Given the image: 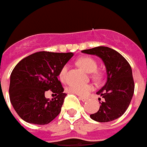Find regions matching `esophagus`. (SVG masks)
Returning a JSON list of instances; mask_svg holds the SVG:
<instances>
[{"label": "esophagus", "mask_w": 147, "mask_h": 147, "mask_svg": "<svg viewBox=\"0 0 147 147\" xmlns=\"http://www.w3.org/2000/svg\"><path fill=\"white\" fill-rule=\"evenodd\" d=\"M80 99L82 102H86V101L88 100V98H83V97H80Z\"/></svg>", "instance_id": "obj_1"}]
</instances>
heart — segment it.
Wrapping results in <instances>:
<instances>
[{"label":"heart","mask_w":147,"mask_h":147,"mask_svg":"<svg viewBox=\"0 0 147 147\" xmlns=\"http://www.w3.org/2000/svg\"><path fill=\"white\" fill-rule=\"evenodd\" d=\"M77 65L87 73H91V77L94 80H99L101 77V74L96 70L97 69V63L93 58L90 57H82L77 60ZM68 66L64 65L61 69L59 73L60 79L62 81L65 80L67 74ZM94 86L91 83H85V84H75L71 85L67 89L68 92L70 93L75 94L77 96L85 97L89 95L91 91H92Z\"/></svg>","instance_id":"obj_1"}]
</instances>
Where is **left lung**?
I'll return each instance as SVG.
<instances>
[{
    "mask_svg": "<svg viewBox=\"0 0 147 147\" xmlns=\"http://www.w3.org/2000/svg\"><path fill=\"white\" fill-rule=\"evenodd\" d=\"M82 52L99 57L106 68V83L96 92L104 100L99 102L98 111L90 115V118L98 122L115 120L126 111L134 92L131 65L120 53L109 47H96Z\"/></svg>",
    "mask_w": 147,
    "mask_h": 147,
    "instance_id": "1",
    "label": "left lung"
}]
</instances>
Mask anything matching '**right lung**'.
Returning <instances> with one entry per match:
<instances>
[{"instance_id":"right-lung-1","label":"right lung","mask_w":147,"mask_h":147,"mask_svg":"<svg viewBox=\"0 0 147 147\" xmlns=\"http://www.w3.org/2000/svg\"><path fill=\"white\" fill-rule=\"evenodd\" d=\"M73 55L39 51L16 64L10 75L9 93L13 109L23 121L43 125L59 115L67 94L57 77ZM49 90L56 96L51 100L44 96Z\"/></svg>"}]
</instances>
